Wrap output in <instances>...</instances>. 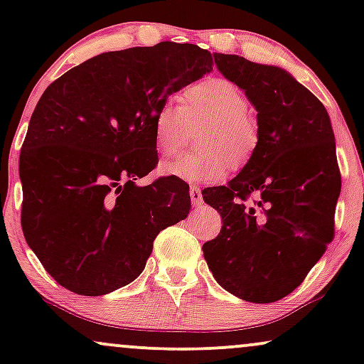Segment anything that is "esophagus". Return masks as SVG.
Instances as JSON below:
<instances>
[{
  "label": "esophagus",
  "instance_id": "1",
  "mask_svg": "<svg viewBox=\"0 0 364 364\" xmlns=\"http://www.w3.org/2000/svg\"><path fill=\"white\" fill-rule=\"evenodd\" d=\"M190 198H191V203H193L195 207L202 203V191H200V188H196V186L190 188Z\"/></svg>",
  "mask_w": 364,
  "mask_h": 364
}]
</instances>
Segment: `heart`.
Segmentation results:
<instances>
[{"mask_svg":"<svg viewBox=\"0 0 364 364\" xmlns=\"http://www.w3.org/2000/svg\"><path fill=\"white\" fill-rule=\"evenodd\" d=\"M183 101L166 99L154 112L152 128L159 150L171 154L190 136V121H210L200 145L202 152L181 154L161 164L164 176L186 183H215L253 156L260 140L252 104L240 87L225 78H207L183 94Z\"/></svg>","mask_w":364,"mask_h":364,"instance_id":"heart-1","label":"heart"}]
</instances>
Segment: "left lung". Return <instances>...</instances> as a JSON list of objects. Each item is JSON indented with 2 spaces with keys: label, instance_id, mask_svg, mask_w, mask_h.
<instances>
[{
  "label": "left lung",
  "instance_id": "left-lung-1",
  "mask_svg": "<svg viewBox=\"0 0 364 364\" xmlns=\"http://www.w3.org/2000/svg\"><path fill=\"white\" fill-rule=\"evenodd\" d=\"M214 61L252 102L260 140L237 176L202 191L223 217L203 257L236 298L275 303L304 281L333 237L336 136L323 104L281 66L220 53Z\"/></svg>",
  "mask_w": 364,
  "mask_h": 364
}]
</instances>
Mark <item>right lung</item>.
Returning <instances> with one entry per match:
<instances>
[{"label":"right lung","instance_id":"right-lung-1","mask_svg":"<svg viewBox=\"0 0 364 364\" xmlns=\"http://www.w3.org/2000/svg\"><path fill=\"white\" fill-rule=\"evenodd\" d=\"M195 44L97 54L44 90L20 152L22 229L48 274L102 296L145 269L162 229L190 214V186L161 178L152 119L159 104L212 72Z\"/></svg>","mask_w":364,"mask_h":364}]
</instances>
